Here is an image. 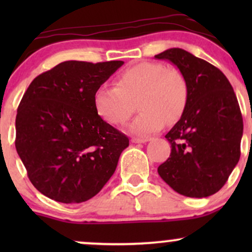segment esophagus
I'll list each match as a JSON object with an SVG mask.
<instances>
[{
	"label": "esophagus",
	"instance_id": "esophagus-1",
	"mask_svg": "<svg viewBox=\"0 0 252 252\" xmlns=\"http://www.w3.org/2000/svg\"><path fill=\"white\" fill-rule=\"evenodd\" d=\"M149 138H141V137H132L131 142L132 143H146L148 142Z\"/></svg>",
	"mask_w": 252,
	"mask_h": 252
}]
</instances>
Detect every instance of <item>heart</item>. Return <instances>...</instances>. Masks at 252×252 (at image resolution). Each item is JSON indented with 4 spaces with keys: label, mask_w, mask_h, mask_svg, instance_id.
I'll list each match as a JSON object with an SVG mask.
<instances>
[{
    "label": "heart",
    "mask_w": 252,
    "mask_h": 252,
    "mask_svg": "<svg viewBox=\"0 0 252 252\" xmlns=\"http://www.w3.org/2000/svg\"><path fill=\"white\" fill-rule=\"evenodd\" d=\"M138 98L140 115L129 126L135 135L156 132L164 122L172 124L184 115L189 98V85L176 67L160 63H140L116 78V86L100 85L94 90L97 115L111 126H121L132 114V100Z\"/></svg>",
    "instance_id": "heart-1"
}]
</instances>
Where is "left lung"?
Here are the masks:
<instances>
[{"label":"left lung","instance_id":"1","mask_svg":"<svg viewBox=\"0 0 252 252\" xmlns=\"http://www.w3.org/2000/svg\"><path fill=\"white\" fill-rule=\"evenodd\" d=\"M155 58L174 63L189 85L187 108L166 135L172 150L158 175L179 194H215L241 158L243 117L235 91L219 68L189 52L169 48Z\"/></svg>","mask_w":252,"mask_h":252}]
</instances>
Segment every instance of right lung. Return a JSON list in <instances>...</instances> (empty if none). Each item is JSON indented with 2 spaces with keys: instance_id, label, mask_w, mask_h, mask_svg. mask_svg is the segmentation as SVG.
<instances>
[{
  "instance_id": "right-lung-1",
  "label": "right lung",
  "mask_w": 252,
  "mask_h": 252,
  "mask_svg": "<svg viewBox=\"0 0 252 252\" xmlns=\"http://www.w3.org/2000/svg\"><path fill=\"white\" fill-rule=\"evenodd\" d=\"M123 63L63 62L28 86L17 108L15 147L43 195L79 204L115 173L129 138L98 116L94 94Z\"/></svg>"
}]
</instances>
